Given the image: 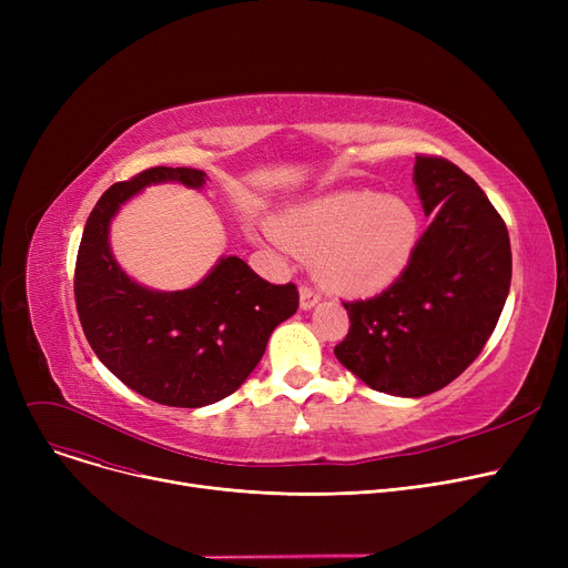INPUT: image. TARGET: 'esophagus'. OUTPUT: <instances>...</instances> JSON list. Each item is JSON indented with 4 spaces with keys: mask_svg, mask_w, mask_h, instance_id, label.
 Returning a JSON list of instances; mask_svg holds the SVG:
<instances>
[{
    "mask_svg": "<svg viewBox=\"0 0 568 568\" xmlns=\"http://www.w3.org/2000/svg\"><path fill=\"white\" fill-rule=\"evenodd\" d=\"M317 302H320V294H317L313 287L302 285V290H300V304H302V308H304V311H311Z\"/></svg>",
    "mask_w": 568,
    "mask_h": 568,
    "instance_id": "obj_1",
    "label": "esophagus"
}]
</instances>
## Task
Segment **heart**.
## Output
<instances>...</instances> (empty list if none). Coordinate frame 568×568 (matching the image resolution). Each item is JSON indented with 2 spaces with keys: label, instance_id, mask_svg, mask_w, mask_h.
Returning a JSON list of instances; mask_svg holds the SVG:
<instances>
[{
  "label": "heart",
  "instance_id": "1",
  "mask_svg": "<svg viewBox=\"0 0 568 568\" xmlns=\"http://www.w3.org/2000/svg\"><path fill=\"white\" fill-rule=\"evenodd\" d=\"M272 230L285 248L313 257L315 278L326 290L373 294L405 272L419 219L400 197L343 191L285 209Z\"/></svg>",
  "mask_w": 568,
  "mask_h": 568
}]
</instances>
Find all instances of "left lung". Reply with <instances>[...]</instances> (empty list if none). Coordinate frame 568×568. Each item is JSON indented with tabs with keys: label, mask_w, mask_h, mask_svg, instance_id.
Segmentation results:
<instances>
[{
	"label": "left lung",
	"mask_w": 568,
	"mask_h": 568,
	"mask_svg": "<svg viewBox=\"0 0 568 568\" xmlns=\"http://www.w3.org/2000/svg\"><path fill=\"white\" fill-rule=\"evenodd\" d=\"M414 184L433 216L405 272L382 294L345 302L338 362L371 389L419 398L454 382L481 354L511 287V242L469 174L416 156Z\"/></svg>",
	"instance_id": "1"
}]
</instances>
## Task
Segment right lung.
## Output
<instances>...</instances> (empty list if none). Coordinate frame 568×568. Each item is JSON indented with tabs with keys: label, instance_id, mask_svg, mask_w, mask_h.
Here are the masks:
<instances>
[{
	"label": "right lung",
	"instance_id": "add662e5",
	"mask_svg": "<svg viewBox=\"0 0 568 568\" xmlns=\"http://www.w3.org/2000/svg\"><path fill=\"white\" fill-rule=\"evenodd\" d=\"M202 189L195 168H149L110 186L87 219L75 260V308L103 366L140 396L170 407L212 405L246 382L268 336L300 308L294 283L272 285L236 255L221 257L195 287L156 292L112 257L110 221L149 184Z\"/></svg>",
	"mask_w": 568,
	"mask_h": 568
}]
</instances>
